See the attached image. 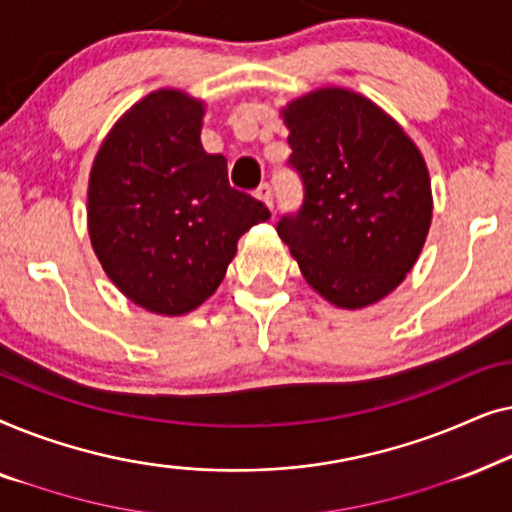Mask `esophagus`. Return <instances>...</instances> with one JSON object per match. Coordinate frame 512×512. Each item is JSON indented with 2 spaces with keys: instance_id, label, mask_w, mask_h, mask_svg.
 Here are the masks:
<instances>
[{
  "instance_id": "34e87169",
  "label": "esophagus",
  "mask_w": 512,
  "mask_h": 512,
  "mask_svg": "<svg viewBox=\"0 0 512 512\" xmlns=\"http://www.w3.org/2000/svg\"><path fill=\"white\" fill-rule=\"evenodd\" d=\"M256 198L263 200L265 205H268L270 209L275 207V202H272V186H270V184H261V186H258V188H256Z\"/></svg>"
}]
</instances>
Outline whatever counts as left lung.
I'll return each instance as SVG.
<instances>
[{
    "instance_id": "8db88e82",
    "label": "left lung",
    "mask_w": 512,
    "mask_h": 512,
    "mask_svg": "<svg viewBox=\"0 0 512 512\" xmlns=\"http://www.w3.org/2000/svg\"><path fill=\"white\" fill-rule=\"evenodd\" d=\"M298 212L277 221L300 272L356 310L403 282L431 226V181L412 139L366 97L324 88L284 109Z\"/></svg>"
}]
</instances>
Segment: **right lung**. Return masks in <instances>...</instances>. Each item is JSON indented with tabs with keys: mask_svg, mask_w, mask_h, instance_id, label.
Returning a JSON list of instances; mask_svg holds the SVG:
<instances>
[{
	"mask_svg": "<svg viewBox=\"0 0 512 512\" xmlns=\"http://www.w3.org/2000/svg\"><path fill=\"white\" fill-rule=\"evenodd\" d=\"M202 102L158 90L114 125L88 184L90 242L132 303L186 314L212 296L251 226L270 209L228 184L202 149Z\"/></svg>",
	"mask_w": 512,
	"mask_h": 512,
	"instance_id": "add662e5",
	"label": "right lung"
}]
</instances>
